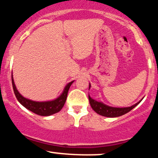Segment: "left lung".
<instances>
[{
    "label": "left lung",
    "mask_w": 158,
    "mask_h": 158,
    "mask_svg": "<svg viewBox=\"0 0 158 158\" xmlns=\"http://www.w3.org/2000/svg\"><path fill=\"white\" fill-rule=\"evenodd\" d=\"M90 87H91V85H89V88ZM88 99H89L90 105H91V108L93 109L94 112H96L99 115L109 118L118 117V116L123 115L124 114L127 113L130 111L132 110L135 106H136L142 100H141L138 103H136V104L131 106L130 107H126V108H115V107H111L109 106L103 104L101 102L96 101V100L91 98L90 96H88Z\"/></svg>",
    "instance_id": "obj_1"
}]
</instances>
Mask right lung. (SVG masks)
Masks as SVG:
<instances>
[{"label": "right lung", "instance_id": "obj_1", "mask_svg": "<svg viewBox=\"0 0 158 158\" xmlns=\"http://www.w3.org/2000/svg\"><path fill=\"white\" fill-rule=\"evenodd\" d=\"M73 82V81L68 83L65 87L64 90L62 94L60 95L59 98L55 99V100L47 102H36L28 100V99H26L20 94L18 90L16 89L14 80H13V75H12V84H13V91H14V94L18 101L23 106H25L26 109L31 111L34 113L42 116H48L53 115V114L59 112L63 108L66 100H67L69 88H70Z\"/></svg>", "mask_w": 158, "mask_h": 158}]
</instances>
